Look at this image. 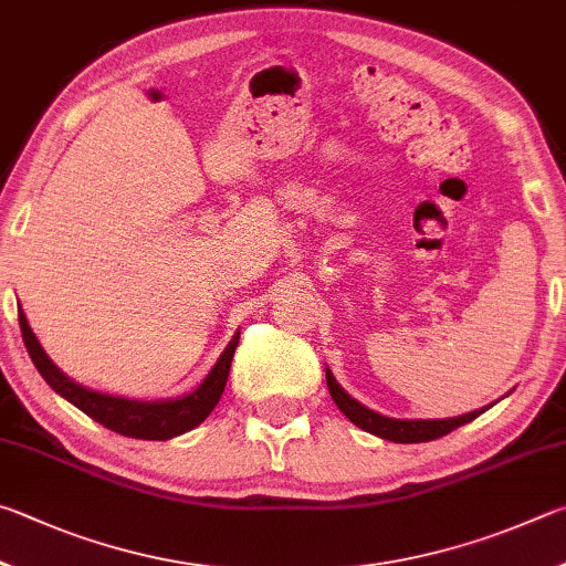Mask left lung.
<instances>
[{
	"mask_svg": "<svg viewBox=\"0 0 566 566\" xmlns=\"http://www.w3.org/2000/svg\"><path fill=\"white\" fill-rule=\"evenodd\" d=\"M325 380H328L331 398L335 400V405H338L345 418H348L353 424H358L360 430L378 434V438L390 440V442L438 440V438H444V434H450L452 430H458L460 424H468L470 420L480 418V415L484 412V408H482V410L460 415V418H450V420H392V418H382V415L368 410L358 400H353L350 395L345 392L338 382H335L331 370H325Z\"/></svg>",
	"mask_w": 566,
	"mask_h": 566,
	"instance_id": "1",
	"label": "left lung"
}]
</instances>
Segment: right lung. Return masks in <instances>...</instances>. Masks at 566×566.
Wrapping results in <instances>:
<instances>
[{
    "instance_id": "add662e5",
    "label": "right lung",
    "mask_w": 566,
    "mask_h": 566,
    "mask_svg": "<svg viewBox=\"0 0 566 566\" xmlns=\"http://www.w3.org/2000/svg\"><path fill=\"white\" fill-rule=\"evenodd\" d=\"M19 328H22L29 358L36 365L39 375L52 385V390H56L62 398L76 405L78 410L86 412L88 418L96 420L98 424H104V428L124 434V438L136 440H171L176 434H184L196 428V424H201L216 408V402L221 400L228 370H231V360L238 345V335H233V340L228 343V348L213 365V370L208 373V378L198 385L191 395H186V398L166 402H138L86 390L74 380H69L66 375L46 358V353L42 350V345H39L32 328H29L22 311H19Z\"/></svg>"
}]
</instances>
